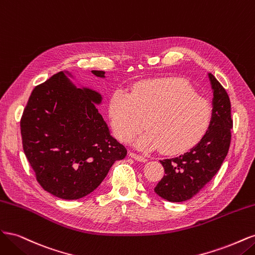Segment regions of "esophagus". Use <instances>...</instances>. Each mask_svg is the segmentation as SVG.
<instances>
[{
    "label": "esophagus",
    "instance_id": "1",
    "mask_svg": "<svg viewBox=\"0 0 255 255\" xmlns=\"http://www.w3.org/2000/svg\"><path fill=\"white\" fill-rule=\"evenodd\" d=\"M129 156L130 157H133L134 159H136V160H139V161H145L146 160V157L145 156H143V155H140V154H137V153H135V152H129Z\"/></svg>",
    "mask_w": 255,
    "mask_h": 255
}]
</instances>
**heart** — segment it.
<instances>
[{"label":"heart","instance_id":"1","mask_svg":"<svg viewBox=\"0 0 255 255\" xmlns=\"http://www.w3.org/2000/svg\"><path fill=\"white\" fill-rule=\"evenodd\" d=\"M109 114L118 139L129 141L146 128L149 132L137 140L139 148L179 153L205 134L213 112L189 83L163 79L139 85L130 96L116 91Z\"/></svg>","mask_w":255,"mask_h":255}]
</instances>
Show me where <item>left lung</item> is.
<instances>
[{
  "instance_id": "8db88e82",
  "label": "left lung",
  "mask_w": 255,
  "mask_h": 255,
  "mask_svg": "<svg viewBox=\"0 0 255 255\" xmlns=\"http://www.w3.org/2000/svg\"><path fill=\"white\" fill-rule=\"evenodd\" d=\"M214 90L213 115L206 133L194 148L173 158L160 160L165 174L154 188L170 202H183L195 197L218 172L231 143V102L226 89L210 73Z\"/></svg>"
}]
</instances>
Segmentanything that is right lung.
Listing matches in <instances>:
<instances>
[{"mask_svg":"<svg viewBox=\"0 0 255 255\" xmlns=\"http://www.w3.org/2000/svg\"><path fill=\"white\" fill-rule=\"evenodd\" d=\"M104 78V71L92 70ZM101 96L78 89L63 71L37 85L23 111L20 128L23 151L37 182L65 200L94 191L116 160L128 154L110 134L97 109Z\"/></svg>","mask_w":255,"mask_h":255,"instance_id":"right-lung-1","label":"right lung"}]
</instances>
